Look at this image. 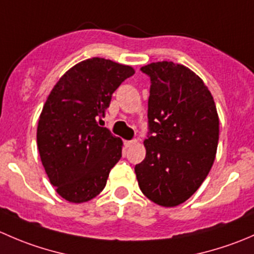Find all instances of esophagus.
Instances as JSON below:
<instances>
[{
  "label": "esophagus",
  "instance_id": "esophagus-1",
  "mask_svg": "<svg viewBox=\"0 0 254 254\" xmlns=\"http://www.w3.org/2000/svg\"><path fill=\"white\" fill-rule=\"evenodd\" d=\"M134 143H136V140H127V141H124V145L125 147H130L131 145H134Z\"/></svg>",
  "mask_w": 254,
  "mask_h": 254
}]
</instances>
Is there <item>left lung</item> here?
Masks as SVG:
<instances>
[{
	"instance_id": "8db88e82",
	"label": "left lung",
	"mask_w": 254,
	"mask_h": 254,
	"mask_svg": "<svg viewBox=\"0 0 254 254\" xmlns=\"http://www.w3.org/2000/svg\"><path fill=\"white\" fill-rule=\"evenodd\" d=\"M150 77L146 157L135 166L141 191L153 203L176 206L206 178L216 155L219 117L200 77L171 61L140 68Z\"/></svg>"
}]
</instances>
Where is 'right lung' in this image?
I'll list each match as a JSON object with an SVG mask.
<instances>
[{
	"label": "right lung",
	"instance_id": "1",
	"mask_svg": "<svg viewBox=\"0 0 254 254\" xmlns=\"http://www.w3.org/2000/svg\"><path fill=\"white\" fill-rule=\"evenodd\" d=\"M135 73L130 66L93 58L59 79L43 107L37 142L49 181L71 203L93 199L122 157V140L98 122L115 89Z\"/></svg>",
	"mask_w": 254,
	"mask_h": 254
}]
</instances>
